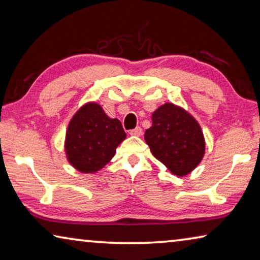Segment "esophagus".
<instances>
[{
    "label": "esophagus",
    "mask_w": 260,
    "mask_h": 260,
    "mask_svg": "<svg viewBox=\"0 0 260 260\" xmlns=\"http://www.w3.org/2000/svg\"><path fill=\"white\" fill-rule=\"evenodd\" d=\"M129 134L133 136H141L142 135V128L141 127H136V128L129 131Z\"/></svg>",
    "instance_id": "1"
}]
</instances>
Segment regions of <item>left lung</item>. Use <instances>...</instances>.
Instances as JSON below:
<instances>
[{
    "mask_svg": "<svg viewBox=\"0 0 260 260\" xmlns=\"http://www.w3.org/2000/svg\"><path fill=\"white\" fill-rule=\"evenodd\" d=\"M144 140L155 158L172 174L184 177L195 170L205 153V140L197 120L173 103L160 105L151 116Z\"/></svg>",
    "mask_w": 260,
    "mask_h": 260,
    "instance_id": "obj_1",
    "label": "left lung"
}]
</instances>
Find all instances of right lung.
Returning a JSON list of instances; mask_svg holds the SVG:
<instances>
[{
	"label": "right lung",
	"instance_id": "right-lung-1",
	"mask_svg": "<svg viewBox=\"0 0 260 260\" xmlns=\"http://www.w3.org/2000/svg\"><path fill=\"white\" fill-rule=\"evenodd\" d=\"M125 139L119 120L108 117L99 103H86L68 126L64 144L68 161L79 172L96 173L112 159Z\"/></svg>",
	"mask_w": 260,
	"mask_h": 260
}]
</instances>
